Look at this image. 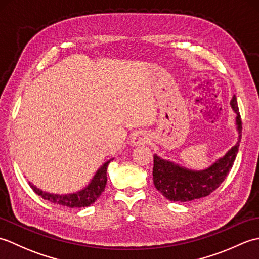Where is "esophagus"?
<instances>
[{
    "mask_svg": "<svg viewBox=\"0 0 259 259\" xmlns=\"http://www.w3.org/2000/svg\"><path fill=\"white\" fill-rule=\"evenodd\" d=\"M149 141H150L149 135H148V133H146V131H138V133H136L133 136V139H131V142H133L135 146L146 145Z\"/></svg>",
    "mask_w": 259,
    "mask_h": 259,
    "instance_id": "esophagus-1",
    "label": "esophagus"
}]
</instances>
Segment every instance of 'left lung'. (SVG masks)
<instances>
[{"label": "left lung", "instance_id": "left-lung-1", "mask_svg": "<svg viewBox=\"0 0 259 259\" xmlns=\"http://www.w3.org/2000/svg\"><path fill=\"white\" fill-rule=\"evenodd\" d=\"M230 106L236 113L238 139L236 145L211 166L203 170H191L172 161L164 160L157 155L153 156V185L170 201L185 202L206 197L226 179L237 156L241 139V119L235 96L230 101Z\"/></svg>", "mask_w": 259, "mask_h": 259}]
</instances>
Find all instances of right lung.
Wrapping results in <instances>:
<instances>
[{
    "instance_id": "add662e5",
    "label": "right lung",
    "mask_w": 259,
    "mask_h": 259,
    "mask_svg": "<svg viewBox=\"0 0 259 259\" xmlns=\"http://www.w3.org/2000/svg\"><path fill=\"white\" fill-rule=\"evenodd\" d=\"M112 159H110L107 162H104L102 166L97 170L96 175L93 176V178L87 187L83 189H81L73 194H65V195H59V194H50V192L43 191L40 188H37L36 186L33 185L32 183H29L33 191L37 194L43 199H46L53 203H58L60 206L70 207V208H81V207H88L92 205L99 197L101 196L104 188L107 185V169L110 161H112Z\"/></svg>"
}]
</instances>
